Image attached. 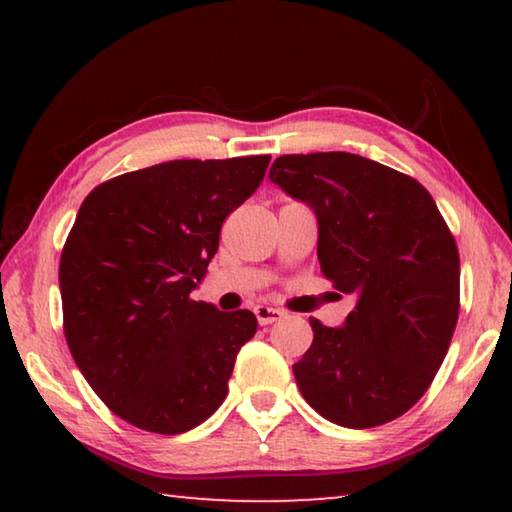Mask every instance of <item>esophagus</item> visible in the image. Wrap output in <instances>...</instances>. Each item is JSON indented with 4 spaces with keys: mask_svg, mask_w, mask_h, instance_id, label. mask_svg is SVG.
I'll list each match as a JSON object with an SVG mask.
<instances>
[{
    "mask_svg": "<svg viewBox=\"0 0 512 512\" xmlns=\"http://www.w3.org/2000/svg\"><path fill=\"white\" fill-rule=\"evenodd\" d=\"M255 316H257L259 325H271V323H277L280 318H284V311L275 309V307H268V305H257Z\"/></svg>",
    "mask_w": 512,
    "mask_h": 512,
    "instance_id": "34e87169",
    "label": "esophagus"
}]
</instances>
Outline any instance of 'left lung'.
<instances>
[{
  "instance_id": "1",
  "label": "left lung",
  "mask_w": 512,
  "mask_h": 512,
  "mask_svg": "<svg viewBox=\"0 0 512 512\" xmlns=\"http://www.w3.org/2000/svg\"><path fill=\"white\" fill-rule=\"evenodd\" d=\"M271 183L318 219V262L357 305L343 327L309 318L314 343L293 363L311 409L348 429L400 418L427 393L458 320L461 262L431 194L354 153L280 155Z\"/></svg>"
}]
</instances>
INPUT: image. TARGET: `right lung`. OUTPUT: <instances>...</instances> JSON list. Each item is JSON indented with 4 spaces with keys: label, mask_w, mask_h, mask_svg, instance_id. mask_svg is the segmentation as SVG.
<instances>
[{
    "label": "right lung",
    "mask_w": 512,
    "mask_h": 512,
    "mask_svg": "<svg viewBox=\"0 0 512 512\" xmlns=\"http://www.w3.org/2000/svg\"><path fill=\"white\" fill-rule=\"evenodd\" d=\"M268 162H162L94 187L76 214L58 271L65 339L92 391L133 427L185 433L228 395L257 318L192 291Z\"/></svg>",
    "instance_id": "add662e5"
}]
</instances>
